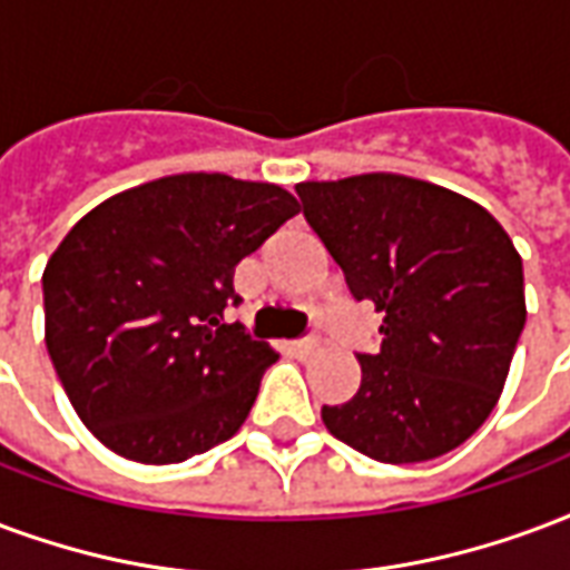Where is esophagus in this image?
<instances>
[{
  "label": "esophagus",
  "instance_id": "obj_1",
  "mask_svg": "<svg viewBox=\"0 0 570 570\" xmlns=\"http://www.w3.org/2000/svg\"><path fill=\"white\" fill-rule=\"evenodd\" d=\"M317 347H320L317 338H302L293 344V353H296V356H311V353H314Z\"/></svg>",
  "mask_w": 570,
  "mask_h": 570
}]
</instances>
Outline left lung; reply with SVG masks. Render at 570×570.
<instances>
[{"mask_svg": "<svg viewBox=\"0 0 570 570\" xmlns=\"http://www.w3.org/2000/svg\"><path fill=\"white\" fill-rule=\"evenodd\" d=\"M296 193L353 298L383 314L381 350L356 353V395L323 404L326 429L390 465L456 450L492 414L525 326L510 235L478 202L390 171Z\"/></svg>", "mask_w": 570, "mask_h": 570, "instance_id": "left-lung-1", "label": "left lung"}]
</instances>
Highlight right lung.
<instances>
[{"mask_svg":"<svg viewBox=\"0 0 570 570\" xmlns=\"http://www.w3.org/2000/svg\"><path fill=\"white\" fill-rule=\"evenodd\" d=\"M298 214L277 184L168 175L117 193L48 259L45 344L81 423L117 456L171 465L229 441L277 360L223 323L235 265Z\"/></svg>","mask_w":570,"mask_h":570,"instance_id":"obj_1","label":"right lung"}]
</instances>
